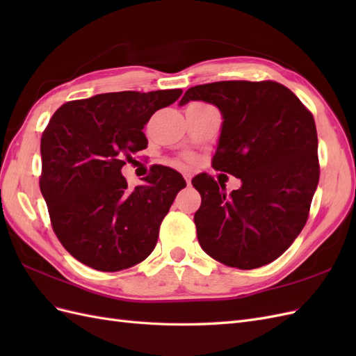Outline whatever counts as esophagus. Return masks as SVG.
<instances>
[{
	"label": "esophagus",
	"mask_w": 356,
	"mask_h": 356,
	"mask_svg": "<svg viewBox=\"0 0 356 356\" xmlns=\"http://www.w3.org/2000/svg\"><path fill=\"white\" fill-rule=\"evenodd\" d=\"M184 179H186V182H187V186L191 184V177H190V174H184Z\"/></svg>",
	"instance_id": "1"
}]
</instances>
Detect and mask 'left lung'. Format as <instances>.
<instances>
[{"label": "left lung", "mask_w": 356, "mask_h": 356, "mask_svg": "<svg viewBox=\"0 0 356 356\" xmlns=\"http://www.w3.org/2000/svg\"><path fill=\"white\" fill-rule=\"evenodd\" d=\"M203 101L222 115L215 170L242 181L227 195L211 175L191 184L202 250L225 266L251 270L275 261L309 217L319 181L318 135L312 113L276 81H217L190 88L179 105Z\"/></svg>", "instance_id": "1"}]
</instances>
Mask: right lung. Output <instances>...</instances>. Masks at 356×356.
Masks as SVG:
<instances>
[{"instance_id":"right-lung-1","label":"right lung","mask_w":356,"mask_h":356,"mask_svg":"<svg viewBox=\"0 0 356 356\" xmlns=\"http://www.w3.org/2000/svg\"><path fill=\"white\" fill-rule=\"evenodd\" d=\"M182 90L114 92L63 104L41 136L40 188L63 248L95 270L118 272L153 252L160 224L186 181L153 166L127 187L122 168L147 148L143 132Z\"/></svg>"}]
</instances>
